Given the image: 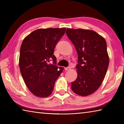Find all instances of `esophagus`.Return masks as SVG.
Returning <instances> with one entry per match:
<instances>
[{
  "label": "esophagus",
  "instance_id": "obj_1",
  "mask_svg": "<svg viewBox=\"0 0 124 124\" xmlns=\"http://www.w3.org/2000/svg\"><path fill=\"white\" fill-rule=\"evenodd\" d=\"M71 69V68L70 67H65L64 68V70H70Z\"/></svg>",
  "mask_w": 124,
  "mask_h": 124
}]
</instances>
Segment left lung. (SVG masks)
Wrapping results in <instances>:
<instances>
[{
    "label": "left lung",
    "mask_w": 124,
    "mask_h": 124,
    "mask_svg": "<svg viewBox=\"0 0 124 124\" xmlns=\"http://www.w3.org/2000/svg\"><path fill=\"white\" fill-rule=\"evenodd\" d=\"M66 34L78 55V76L71 89L79 96L91 95L101 86L107 71L109 58L106 40L90 29L67 28Z\"/></svg>",
    "instance_id": "8db88e82"
}]
</instances>
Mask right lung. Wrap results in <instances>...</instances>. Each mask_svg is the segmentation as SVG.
<instances>
[{
  "mask_svg": "<svg viewBox=\"0 0 124 124\" xmlns=\"http://www.w3.org/2000/svg\"><path fill=\"white\" fill-rule=\"evenodd\" d=\"M66 29H38L22 41L19 57L20 72L27 87L37 97L45 98L51 95L56 79L63 70V67L56 65L54 51ZM51 60L53 64L49 63Z\"/></svg>",
  "mask_w": 124,
  "mask_h": 124,
  "instance_id": "right-lung-1",
  "label": "right lung"
}]
</instances>
